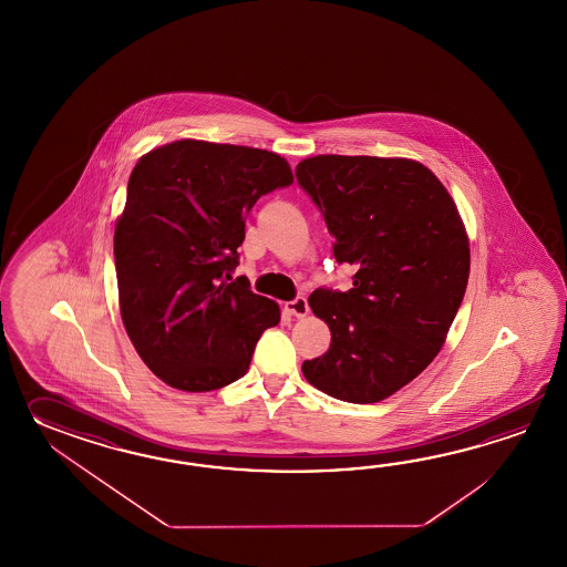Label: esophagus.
I'll return each mask as SVG.
<instances>
[{
	"label": "esophagus",
	"mask_w": 567,
	"mask_h": 567,
	"mask_svg": "<svg viewBox=\"0 0 567 567\" xmlns=\"http://www.w3.org/2000/svg\"><path fill=\"white\" fill-rule=\"evenodd\" d=\"M286 312L291 313V316H296V318H303L306 313H308V300L306 298H301V296H298L296 300L286 301Z\"/></svg>",
	"instance_id": "34e87169"
}]
</instances>
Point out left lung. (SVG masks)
<instances>
[{"instance_id":"obj_1","label":"left lung","mask_w":567,"mask_h":567,"mask_svg":"<svg viewBox=\"0 0 567 567\" xmlns=\"http://www.w3.org/2000/svg\"><path fill=\"white\" fill-rule=\"evenodd\" d=\"M334 237L349 291L313 289L330 349L303 361L310 385L349 403H377L434 361L471 274L458 206L434 172L410 157H306L296 166Z\"/></svg>"}]
</instances>
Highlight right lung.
<instances>
[{
	"label": "right lung",
	"instance_id": "right-lung-1",
	"mask_svg": "<svg viewBox=\"0 0 567 567\" xmlns=\"http://www.w3.org/2000/svg\"><path fill=\"white\" fill-rule=\"evenodd\" d=\"M291 182L286 157L203 140L159 145L135 164L113 237L121 320L166 385H230L279 324L278 301L230 271L257 198Z\"/></svg>",
	"mask_w": 567,
	"mask_h": 567
}]
</instances>
